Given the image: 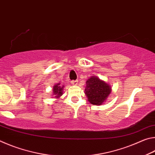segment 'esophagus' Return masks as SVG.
I'll return each mask as SVG.
<instances>
[{
    "label": "esophagus",
    "mask_w": 155,
    "mask_h": 155,
    "mask_svg": "<svg viewBox=\"0 0 155 155\" xmlns=\"http://www.w3.org/2000/svg\"><path fill=\"white\" fill-rule=\"evenodd\" d=\"M77 83H78L77 81H71V83L72 84V85H77Z\"/></svg>",
    "instance_id": "esophagus-1"
}]
</instances>
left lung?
Segmentation results:
<instances>
[{"instance_id":"obj_1","label":"left lung","mask_w":155,"mask_h":155,"mask_svg":"<svg viewBox=\"0 0 155 155\" xmlns=\"http://www.w3.org/2000/svg\"><path fill=\"white\" fill-rule=\"evenodd\" d=\"M111 92V86L96 76H92L86 81L85 94L91 104L101 105L106 101Z\"/></svg>"}]
</instances>
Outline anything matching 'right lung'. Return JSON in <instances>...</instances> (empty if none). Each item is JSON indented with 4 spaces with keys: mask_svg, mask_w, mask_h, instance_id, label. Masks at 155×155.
Masks as SVG:
<instances>
[{
    "mask_svg": "<svg viewBox=\"0 0 155 155\" xmlns=\"http://www.w3.org/2000/svg\"><path fill=\"white\" fill-rule=\"evenodd\" d=\"M64 85H60V83L58 84H56L55 85H54L53 89H52V92H53V94L52 95H54V96L56 98H60V96H62L63 94V90H64Z\"/></svg>",
    "mask_w": 155,
    "mask_h": 155,
    "instance_id": "add662e5",
    "label": "right lung"
}]
</instances>
